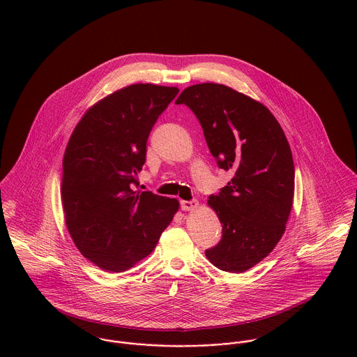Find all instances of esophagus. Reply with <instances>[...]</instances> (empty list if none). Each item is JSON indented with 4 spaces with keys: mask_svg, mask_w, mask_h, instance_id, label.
<instances>
[{
    "mask_svg": "<svg viewBox=\"0 0 357 357\" xmlns=\"http://www.w3.org/2000/svg\"><path fill=\"white\" fill-rule=\"evenodd\" d=\"M199 207V202L198 201H183L181 202V208L184 210V211H194V210H197Z\"/></svg>",
    "mask_w": 357,
    "mask_h": 357,
    "instance_id": "obj_1",
    "label": "esophagus"
}]
</instances>
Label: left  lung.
Masks as SVG:
<instances>
[{
  "mask_svg": "<svg viewBox=\"0 0 357 357\" xmlns=\"http://www.w3.org/2000/svg\"><path fill=\"white\" fill-rule=\"evenodd\" d=\"M176 104L201 122L218 167L231 181L207 204L222 225L207 259L221 271L242 273L269 255L286 231L294 198V162L284 132L259 102L220 84L185 88Z\"/></svg>",
  "mask_w": 357,
  "mask_h": 357,
  "instance_id": "1",
  "label": "left lung"
}]
</instances>
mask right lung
I'll use <instances>...</instances> for the list:
<instances>
[{
	"label": "right lung",
	"instance_id": "right-lung-1",
	"mask_svg": "<svg viewBox=\"0 0 357 357\" xmlns=\"http://www.w3.org/2000/svg\"><path fill=\"white\" fill-rule=\"evenodd\" d=\"M174 86L135 84L93 104L77 123L63 158L61 204L77 249L107 272L153 253L178 201L135 191L158 116Z\"/></svg>",
	"mask_w": 357,
	"mask_h": 357
}]
</instances>
